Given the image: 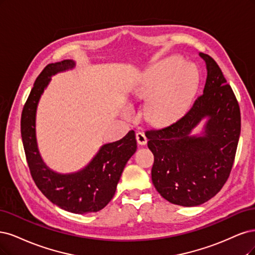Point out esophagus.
<instances>
[{
  "label": "esophagus",
  "instance_id": "1",
  "mask_svg": "<svg viewBox=\"0 0 255 255\" xmlns=\"http://www.w3.org/2000/svg\"><path fill=\"white\" fill-rule=\"evenodd\" d=\"M135 137H136V141L139 145H145L147 143V137L144 132H136Z\"/></svg>",
  "mask_w": 255,
  "mask_h": 255
}]
</instances>
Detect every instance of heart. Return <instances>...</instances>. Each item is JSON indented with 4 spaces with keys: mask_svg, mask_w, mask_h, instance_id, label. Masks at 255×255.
Instances as JSON below:
<instances>
[{
    "mask_svg": "<svg viewBox=\"0 0 255 255\" xmlns=\"http://www.w3.org/2000/svg\"><path fill=\"white\" fill-rule=\"evenodd\" d=\"M198 84V72L191 64H183L179 57L155 62L133 92L136 100H148L145 116L153 123L176 119L192 101Z\"/></svg>",
    "mask_w": 255,
    "mask_h": 255,
    "instance_id": "1",
    "label": "heart"
}]
</instances>
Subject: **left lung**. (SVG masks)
I'll return each mask as SVG.
<instances>
[{"label": "left lung", "instance_id": "left-lung-1", "mask_svg": "<svg viewBox=\"0 0 255 255\" xmlns=\"http://www.w3.org/2000/svg\"><path fill=\"white\" fill-rule=\"evenodd\" d=\"M207 68L203 93L170 125L145 132L154 157L151 179L170 203L197 207L213 198L227 182L241 134V110L233 90L211 56L199 53ZM204 117L202 137L190 135Z\"/></svg>", "mask_w": 255, "mask_h": 255}]
</instances>
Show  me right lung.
I'll use <instances>...</instances> for the list:
<instances>
[{
	"mask_svg": "<svg viewBox=\"0 0 255 255\" xmlns=\"http://www.w3.org/2000/svg\"><path fill=\"white\" fill-rule=\"evenodd\" d=\"M74 64L72 60L50 63L40 73L23 107L21 135L30 175L41 193L65 211L87 214L101 211L113 198L126 163L136 150V139L130 130L120 141L105 144L89 165L75 174L60 175L46 167L36 142L37 105L51 76Z\"/></svg>",
	"mask_w": 255,
	"mask_h": 255,
	"instance_id": "add662e5",
	"label": "right lung"
}]
</instances>
